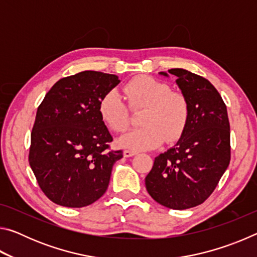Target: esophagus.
Wrapping results in <instances>:
<instances>
[{"instance_id": "obj_1", "label": "esophagus", "mask_w": 257, "mask_h": 257, "mask_svg": "<svg viewBox=\"0 0 257 257\" xmlns=\"http://www.w3.org/2000/svg\"><path fill=\"white\" fill-rule=\"evenodd\" d=\"M136 154H137V152L130 151V150H125V151L123 152L124 158H130V156H134V155H136Z\"/></svg>"}]
</instances>
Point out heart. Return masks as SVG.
Listing matches in <instances>:
<instances>
[{
    "instance_id": "1",
    "label": "heart",
    "mask_w": 257,
    "mask_h": 257,
    "mask_svg": "<svg viewBox=\"0 0 257 257\" xmlns=\"http://www.w3.org/2000/svg\"><path fill=\"white\" fill-rule=\"evenodd\" d=\"M132 108H144L139 122L142 127L130 130L118 139V144L133 151L153 150L167 138L173 142L185 132L189 119V103L184 94L172 92L167 82L152 77H137L124 86ZM103 122L114 132L128 125L129 111L122 96L111 89L98 103Z\"/></svg>"
}]
</instances>
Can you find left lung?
I'll list each match as a JSON object with an SVG mask.
<instances>
[{
	"mask_svg": "<svg viewBox=\"0 0 257 257\" xmlns=\"http://www.w3.org/2000/svg\"><path fill=\"white\" fill-rule=\"evenodd\" d=\"M159 75L177 78L188 99L189 119L176 144L156 156L145 185L161 205L186 210L210 196L230 163L227 106L215 87L196 73L176 68Z\"/></svg>",
	"mask_w": 257,
	"mask_h": 257,
	"instance_id": "1",
	"label": "left lung"
}]
</instances>
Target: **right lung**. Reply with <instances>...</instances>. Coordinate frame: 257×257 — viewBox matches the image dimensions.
Here are the masks:
<instances>
[{
  "label": "right lung",
  "mask_w": 257,
  "mask_h": 257,
  "mask_svg": "<svg viewBox=\"0 0 257 257\" xmlns=\"http://www.w3.org/2000/svg\"><path fill=\"white\" fill-rule=\"evenodd\" d=\"M119 78L82 71L55 82L37 108L29 164L52 202L84 207L101 198L113 164L122 152H107L113 141L98 113V103Z\"/></svg>",
  "instance_id": "add662e5"
}]
</instances>
